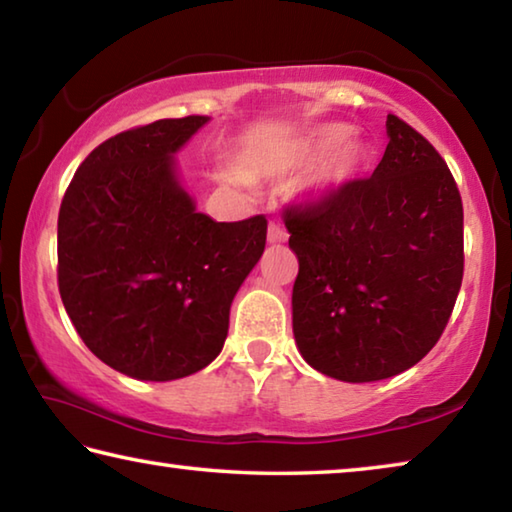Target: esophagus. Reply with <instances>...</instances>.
<instances>
[{
  "instance_id": "obj_1",
  "label": "esophagus",
  "mask_w": 512,
  "mask_h": 512,
  "mask_svg": "<svg viewBox=\"0 0 512 512\" xmlns=\"http://www.w3.org/2000/svg\"><path fill=\"white\" fill-rule=\"evenodd\" d=\"M268 241H271V244H280V241H287V230H284L277 221H271V223H268Z\"/></svg>"
}]
</instances>
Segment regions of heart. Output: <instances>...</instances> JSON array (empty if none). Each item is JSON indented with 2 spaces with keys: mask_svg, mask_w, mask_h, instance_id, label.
Returning a JSON list of instances; mask_svg holds the SVG:
<instances>
[{
  "mask_svg": "<svg viewBox=\"0 0 512 512\" xmlns=\"http://www.w3.org/2000/svg\"><path fill=\"white\" fill-rule=\"evenodd\" d=\"M350 135L352 128L345 124L320 126L307 137L305 144L296 153L289 155L287 160H282V164H302L316 160L327 152L328 155L320 160L316 171L309 178V192L314 196H325L357 176L368 160L366 146L357 140H350ZM264 167L266 164H255L253 171Z\"/></svg>",
  "mask_w": 512,
  "mask_h": 512,
  "instance_id": "heart-1",
  "label": "heart"
}]
</instances>
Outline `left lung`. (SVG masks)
<instances>
[{
	"instance_id": "8db88e82",
	"label": "left lung",
	"mask_w": 512,
	"mask_h": 512,
	"mask_svg": "<svg viewBox=\"0 0 512 512\" xmlns=\"http://www.w3.org/2000/svg\"><path fill=\"white\" fill-rule=\"evenodd\" d=\"M370 178L284 207L298 257L293 336L311 368L377 381L418 363L463 282V201L452 171L404 119Z\"/></svg>"
}]
</instances>
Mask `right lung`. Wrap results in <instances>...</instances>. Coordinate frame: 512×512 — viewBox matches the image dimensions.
<instances>
[{
	"mask_svg": "<svg viewBox=\"0 0 512 512\" xmlns=\"http://www.w3.org/2000/svg\"><path fill=\"white\" fill-rule=\"evenodd\" d=\"M207 121L160 119L99 144L58 212V291L92 354L144 381L203 370L225 343L230 305L266 246V216L196 212L173 158Z\"/></svg>",
	"mask_w": 512,
	"mask_h": 512,
	"instance_id": "1",
	"label": "right lung"
}]
</instances>
